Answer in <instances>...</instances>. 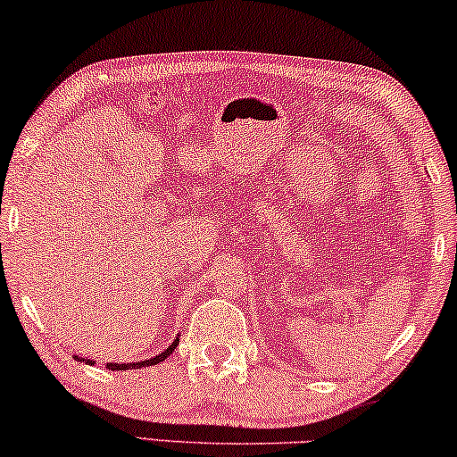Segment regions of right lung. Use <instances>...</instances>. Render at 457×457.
<instances>
[{
	"mask_svg": "<svg viewBox=\"0 0 457 457\" xmlns=\"http://www.w3.org/2000/svg\"><path fill=\"white\" fill-rule=\"evenodd\" d=\"M177 345H179V337L170 343V345L164 349V352L158 353V355H154V358L141 360V361H108V364H105V368H108V370H129V368H137V370H139V368H145V366H155V364H160V361H164L168 355H170L174 349H177ZM74 360L80 361V364H96V361H93V360L80 358V355H74Z\"/></svg>",
	"mask_w": 457,
	"mask_h": 457,
	"instance_id": "right-lung-1",
	"label": "right lung"
}]
</instances>
